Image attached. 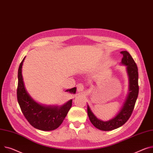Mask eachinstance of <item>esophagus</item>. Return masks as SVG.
I'll list each match as a JSON object with an SVG mask.
<instances>
[{"mask_svg":"<svg viewBox=\"0 0 153 153\" xmlns=\"http://www.w3.org/2000/svg\"><path fill=\"white\" fill-rule=\"evenodd\" d=\"M77 90L79 91V92H80V91H82L84 90V85L82 84H78L77 85Z\"/></svg>","mask_w":153,"mask_h":153,"instance_id":"obj_1","label":"esophagus"}]
</instances>
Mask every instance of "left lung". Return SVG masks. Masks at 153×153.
I'll use <instances>...</instances> for the list:
<instances>
[{"label": "left lung", "instance_id": "obj_1", "mask_svg": "<svg viewBox=\"0 0 153 153\" xmlns=\"http://www.w3.org/2000/svg\"><path fill=\"white\" fill-rule=\"evenodd\" d=\"M120 53L123 55L121 65L126 66V71L128 77V91L125 102L117 115L108 121L98 119L90 108L87 105V113L89 119L96 128L103 131H109L123 126L131 116L138 95V73L137 66L130 53L127 51Z\"/></svg>", "mask_w": 153, "mask_h": 153}]
</instances>
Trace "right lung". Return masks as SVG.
I'll use <instances>...</instances> for the list:
<instances>
[{"instance_id":"1","label":"right lung","mask_w":153,"mask_h":153,"mask_svg":"<svg viewBox=\"0 0 153 153\" xmlns=\"http://www.w3.org/2000/svg\"><path fill=\"white\" fill-rule=\"evenodd\" d=\"M25 57L20 63L18 73L17 100L20 108L26 119L34 128L50 131L57 128L62 124L68 111L72 106V100L62 106H46L39 104L30 96L27 91L22 76V66ZM66 91L76 94V87L68 89Z\"/></svg>"}]
</instances>
